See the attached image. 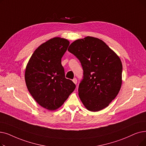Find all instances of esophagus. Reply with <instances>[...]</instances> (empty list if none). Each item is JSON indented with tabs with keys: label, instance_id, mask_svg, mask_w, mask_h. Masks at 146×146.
<instances>
[{
	"label": "esophagus",
	"instance_id": "1",
	"mask_svg": "<svg viewBox=\"0 0 146 146\" xmlns=\"http://www.w3.org/2000/svg\"><path fill=\"white\" fill-rule=\"evenodd\" d=\"M73 82H74V84L76 85L77 84V82H78V80H77V79L76 78H74L73 79Z\"/></svg>",
	"mask_w": 146,
	"mask_h": 146
}]
</instances>
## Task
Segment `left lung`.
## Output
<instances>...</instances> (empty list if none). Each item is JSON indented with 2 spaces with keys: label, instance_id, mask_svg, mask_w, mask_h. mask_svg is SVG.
<instances>
[{
  "label": "left lung",
  "instance_id": "1",
  "mask_svg": "<svg viewBox=\"0 0 146 146\" xmlns=\"http://www.w3.org/2000/svg\"><path fill=\"white\" fill-rule=\"evenodd\" d=\"M68 50L79 59L84 70L78 88L82 103L91 111L106 108L121 87L120 59L105 42L90 36L75 40Z\"/></svg>",
  "mask_w": 146,
  "mask_h": 146
}]
</instances>
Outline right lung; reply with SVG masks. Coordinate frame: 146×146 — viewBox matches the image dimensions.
I'll return each mask as SVG.
<instances>
[{"instance_id":"add662e5","label":"right lung","mask_w":146,"mask_h":146,"mask_svg":"<svg viewBox=\"0 0 146 146\" xmlns=\"http://www.w3.org/2000/svg\"><path fill=\"white\" fill-rule=\"evenodd\" d=\"M69 41L54 37L43 43L31 55L25 72L28 90L36 102L49 110L61 107L76 88L65 78L61 58Z\"/></svg>"}]
</instances>
